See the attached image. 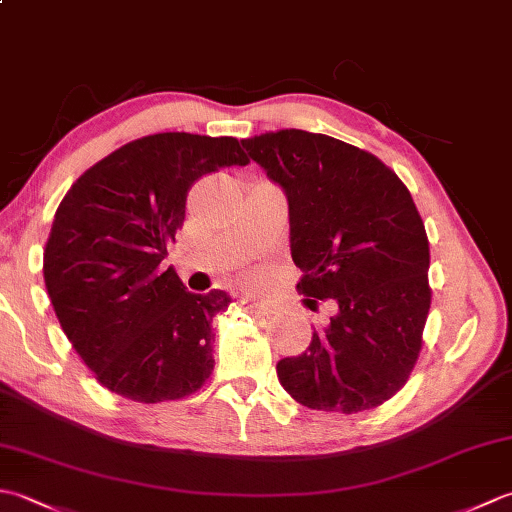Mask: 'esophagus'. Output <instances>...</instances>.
Returning a JSON list of instances; mask_svg holds the SVG:
<instances>
[{"label": "esophagus", "instance_id": "1", "mask_svg": "<svg viewBox=\"0 0 512 512\" xmlns=\"http://www.w3.org/2000/svg\"><path fill=\"white\" fill-rule=\"evenodd\" d=\"M248 314H268V306H264V303H257V301H250V299H244L242 303H239Z\"/></svg>", "mask_w": 512, "mask_h": 512}]
</instances>
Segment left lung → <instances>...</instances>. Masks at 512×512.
<instances>
[{"instance_id":"8db88e82","label":"left lung","mask_w":512,"mask_h":512,"mask_svg":"<svg viewBox=\"0 0 512 512\" xmlns=\"http://www.w3.org/2000/svg\"><path fill=\"white\" fill-rule=\"evenodd\" d=\"M290 211L303 297L336 303L279 383L303 407L358 413L407 385L431 308L429 239L409 189L374 154L325 134L279 129L242 140Z\"/></svg>"}]
</instances>
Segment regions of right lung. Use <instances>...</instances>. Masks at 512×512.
Segmentation results:
<instances>
[{"label":"right lung","mask_w":512,"mask_h":512,"mask_svg":"<svg viewBox=\"0 0 512 512\" xmlns=\"http://www.w3.org/2000/svg\"><path fill=\"white\" fill-rule=\"evenodd\" d=\"M248 162L233 136L154 134L112 151L65 193L43 279L61 330L105 389L154 405L211 378V323L231 297L193 295L162 259L193 184Z\"/></svg>","instance_id":"right-lung-1"}]
</instances>
